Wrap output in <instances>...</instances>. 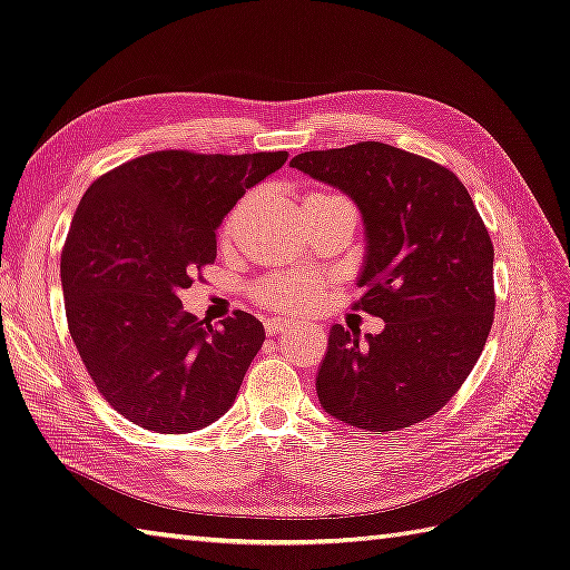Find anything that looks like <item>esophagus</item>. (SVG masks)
I'll return each instance as SVG.
<instances>
[{
  "instance_id": "1",
  "label": "esophagus",
  "mask_w": 570,
  "mask_h": 570,
  "mask_svg": "<svg viewBox=\"0 0 570 570\" xmlns=\"http://www.w3.org/2000/svg\"><path fill=\"white\" fill-rule=\"evenodd\" d=\"M287 323L289 321H285V318H268L266 321V333L268 335H278V333H283L287 328Z\"/></svg>"
}]
</instances>
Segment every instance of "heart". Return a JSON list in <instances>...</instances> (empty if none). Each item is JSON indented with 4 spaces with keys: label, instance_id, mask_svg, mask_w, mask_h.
Returning <instances> with one entry per match:
<instances>
[{
    "label": "heart",
    "instance_id": "obj_1",
    "mask_svg": "<svg viewBox=\"0 0 570 570\" xmlns=\"http://www.w3.org/2000/svg\"><path fill=\"white\" fill-rule=\"evenodd\" d=\"M323 196V194H312ZM309 198V196H306ZM237 210L229 213L225 223V237L233 233ZM256 299L271 312L281 314H306L314 312L323 299V281L314 275H273L256 289Z\"/></svg>",
    "mask_w": 570,
    "mask_h": 570
}]
</instances>
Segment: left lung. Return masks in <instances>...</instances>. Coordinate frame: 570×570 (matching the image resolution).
Segmentation results:
<instances>
[{
  "mask_svg": "<svg viewBox=\"0 0 570 570\" xmlns=\"http://www.w3.org/2000/svg\"><path fill=\"white\" fill-rule=\"evenodd\" d=\"M292 167L357 204L366 256L352 309L379 335L335 323L316 376L321 407L366 432L432 417L463 386L494 321V247L449 167L389 144L306 150Z\"/></svg>",
  "mask_w": 570,
  "mask_h": 570,
  "instance_id": "obj_1",
  "label": "left lung"
}]
</instances>
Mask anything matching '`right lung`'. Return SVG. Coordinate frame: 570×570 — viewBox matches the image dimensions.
<instances>
[{
  "instance_id": "right-lung-1",
  "label": "right lung",
  "mask_w": 570,
  "mask_h": 570,
  "mask_svg": "<svg viewBox=\"0 0 570 570\" xmlns=\"http://www.w3.org/2000/svg\"><path fill=\"white\" fill-rule=\"evenodd\" d=\"M287 150L204 156L158 150L90 184L61 249L69 333L100 395L148 432L204 429L233 407L266 341L235 312L213 328L179 292L213 264L215 229Z\"/></svg>"
}]
</instances>
